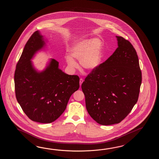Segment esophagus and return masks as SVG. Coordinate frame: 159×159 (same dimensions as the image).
Returning <instances> with one entry per match:
<instances>
[{
    "label": "esophagus",
    "instance_id": "esophagus-1",
    "mask_svg": "<svg viewBox=\"0 0 159 159\" xmlns=\"http://www.w3.org/2000/svg\"><path fill=\"white\" fill-rule=\"evenodd\" d=\"M83 82H84L83 79H82V78H80V86H81V84H82Z\"/></svg>",
    "mask_w": 159,
    "mask_h": 159
}]
</instances>
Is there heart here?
<instances>
[{"mask_svg": "<svg viewBox=\"0 0 159 159\" xmlns=\"http://www.w3.org/2000/svg\"><path fill=\"white\" fill-rule=\"evenodd\" d=\"M80 61L81 68L86 70H92L98 66L101 60V48L98 39L82 41L75 45L70 51V56L66 57L69 66L75 68Z\"/></svg>", "mask_w": 159, "mask_h": 159, "instance_id": "heart-1", "label": "heart"}]
</instances>
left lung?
<instances>
[{
  "mask_svg": "<svg viewBox=\"0 0 159 159\" xmlns=\"http://www.w3.org/2000/svg\"><path fill=\"white\" fill-rule=\"evenodd\" d=\"M116 38L118 47L81 85L88 113L102 125L117 124L129 115L138 100L142 84L135 48L125 38Z\"/></svg>",
  "mask_w": 159,
  "mask_h": 159,
  "instance_id": "8db88e82",
  "label": "left lung"
}]
</instances>
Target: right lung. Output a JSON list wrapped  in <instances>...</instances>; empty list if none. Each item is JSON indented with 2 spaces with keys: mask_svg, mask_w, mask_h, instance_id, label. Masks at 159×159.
<instances>
[{
  "mask_svg": "<svg viewBox=\"0 0 159 159\" xmlns=\"http://www.w3.org/2000/svg\"><path fill=\"white\" fill-rule=\"evenodd\" d=\"M44 44L38 30L27 41L16 66L15 91L18 103L30 120L50 123L64 112L70 96L79 89L80 78L65 74L54 59L45 70L37 72L30 59Z\"/></svg>",
  "mask_w": 159,
  "mask_h": 159,
  "instance_id": "1",
  "label": "right lung"
}]
</instances>
